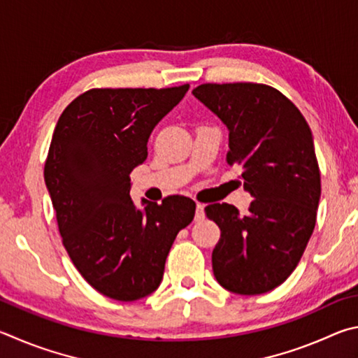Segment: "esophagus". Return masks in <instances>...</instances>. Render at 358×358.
Returning <instances> with one entry per match:
<instances>
[{"instance_id":"esophagus-1","label":"esophagus","mask_w":358,"mask_h":358,"mask_svg":"<svg viewBox=\"0 0 358 358\" xmlns=\"http://www.w3.org/2000/svg\"><path fill=\"white\" fill-rule=\"evenodd\" d=\"M204 220V206L201 203L196 204V212H195V222Z\"/></svg>"}]
</instances>
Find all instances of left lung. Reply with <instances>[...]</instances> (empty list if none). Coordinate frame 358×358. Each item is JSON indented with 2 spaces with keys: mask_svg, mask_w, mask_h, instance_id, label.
<instances>
[{
  "mask_svg": "<svg viewBox=\"0 0 358 358\" xmlns=\"http://www.w3.org/2000/svg\"><path fill=\"white\" fill-rule=\"evenodd\" d=\"M193 96L228 127L227 162L242 169L243 189L255 198L247 215L227 203L204 209L222 231L214 275L231 292H268L297 267L316 224L321 173L311 130L272 86L206 83Z\"/></svg>",
  "mask_w": 358,
  "mask_h": 358,
  "instance_id": "1",
  "label": "left lung"
}]
</instances>
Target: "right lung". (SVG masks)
Wrapping results in <instances>:
<instances>
[{
    "label": "right lung",
    "instance_id": "right-lung-1",
    "mask_svg": "<svg viewBox=\"0 0 358 358\" xmlns=\"http://www.w3.org/2000/svg\"><path fill=\"white\" fill-rule=\"evenodd\" d=\"M189 87H96L55 127L43 178L62 243L81 277L110 299L154 292L176 236L195 217L187 196L141 199L144 209L130 198V173L146 160L150 134Z\"/></svg>",
    "mask_w": 358,
    "mask_h": 358
}]
</instances>
